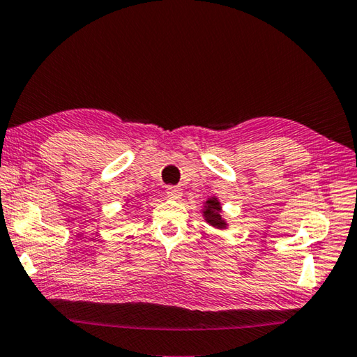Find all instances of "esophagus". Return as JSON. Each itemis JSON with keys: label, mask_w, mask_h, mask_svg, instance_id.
Segmentation results:
<instances>
[{"label": "esophagus", "mask_w": 357, "mask_h": 357, "mask_svg": "<svg viewBox=\"0 0 357 357\" xmlns=\"http://www.w3.org/2000/svg\"><path fill=\"white\" fill-rule=\"evenodd\" d=\"M165 193H167L168 198L179 199L181 195H183V190H181L179 187H176V185H170V187H167V189H165Z\"/></svg>", "instance_id": "obj_1"}]
</instances>
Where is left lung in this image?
Masks as SVG:
<instances>
[{"label":"left lung","mask_w":357,"mask_h":357,"mask_svg":"<svg viewBox=\"0 0 357 357\" xmlns=\"http://www.w3.org/2000/svg\"><path fill=\"white\" fill-rule=\"evenodd\" d=\"M203 217L207 223L217 229H226V226H228L222 217V204L215 197H211L204 203Z\"/></svg>","instance_id":"1"}]
</instances>
